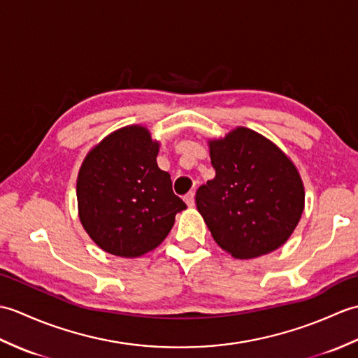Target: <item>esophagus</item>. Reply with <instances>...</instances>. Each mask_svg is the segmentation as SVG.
Wrapping results in <instances>:
<instances>
[{"mask_svg": "<svg viewBox=\"0 0 358 358\" xmlns=\"http://www.w3.org/2000/svg\"><path fill=\"white\" fill-rule=\"evenodd\" d=\"M185 203L187 204V208H194V204H195V195H194V192H189V194L185 195Z\"/></svg>", "mask_w": 358, "mask_h": 358, "instance_id": "obj_1", "label": "esophagus"}]
</instances>
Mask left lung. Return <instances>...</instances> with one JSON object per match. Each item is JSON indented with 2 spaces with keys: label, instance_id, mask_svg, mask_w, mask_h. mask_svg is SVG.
Here are the masks:
<instances>
[{
  "label": "left lung",
  "instance_id": "obj_1",
  "mask_svg": "<svg viewBox=\"0 0 358 358\" xmlns=\"http://www.w3.org/2000/svg\"><path fill=\"white\" fill-rule=\"evenodd\" d=\"M215 178L199 187L196 209L217 245L235 258H255L285 245L305 209L295 164L252 129L209 140Z\"/></svg>",
  "mask_w": 358,
  "mask_h": 358
}]
</instances>
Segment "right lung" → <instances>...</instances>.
Returning a JSON list of instances; mask_svg holds the SVG:
<instances>
[{"label":"right lung","instance_id":"1","mask_svg":"<svg viewBox=\"0 0 358 358\" xmlns=\"http://www.w3.org/2000/svg\"><path fill=\"white\" fill-rule=\"evenodd\" d=\"M159 143L144 126L109 134L86 155L77 178L78 215L106 252L134 258L155 249L186 209L157 164Z\"/></svg>","mask_w":358,"mask_h":358}]
</instances>
